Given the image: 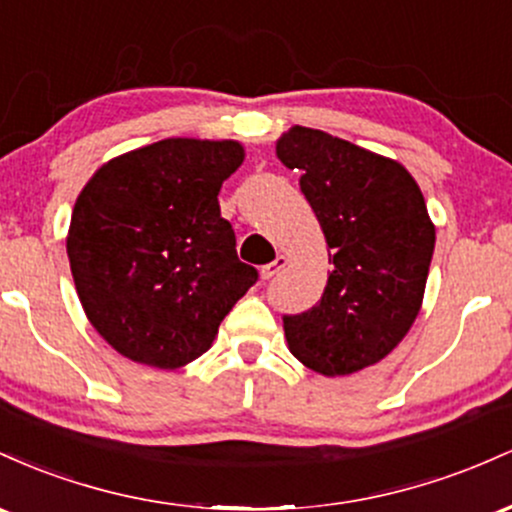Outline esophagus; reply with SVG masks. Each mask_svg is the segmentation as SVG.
<instances>
[{
    "instance_id": "obj_1",
    "label": "esophagus",
    "mask_w": 512,
    "mask_h": 512,
    "mask_svg": "<svg viewBox=\"0 0 512 512\" xmlns=\"http://www.w3.org/2000/svg\"><path fill=\"white\" fill-rule=\"evenodd\" d=\"M285 266H287V258H285V256H278L273 263H266V266L261 268V278H263V280H271V278H275V275H278L280 271H283Z\"/></svg>"
}]
</instances>
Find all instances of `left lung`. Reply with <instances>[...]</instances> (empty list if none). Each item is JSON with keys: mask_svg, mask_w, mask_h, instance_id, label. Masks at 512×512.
Listing matches in <instances>:
<instances>
[{"mask_svg": "<svg viewBox=\"0 0 512 512\" xmlns=\"http://www.w3.org/2000/svg\"><path fill=\"white\" fill-rule=\"evenodd\" d=\"M275 154L302 171L333 263L321 300L283 317L290 353L326 377L380 363L411 329L426 290L435 227L421 188L392 159L300 125Z\"/></svg>", "mask_w": 512, "mask_h": 512, "instance_id": "left-lung-1", "label": "left lung"}]
</instances>
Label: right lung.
Masks as SVG:
<instances>
[{
	"label": "right lung",
	"mask_w": 512,
	"mask_h": 512,
	"mask_svg": "<svg viewBox=\"0 0 512 512\" xmlns=\"http://www.w3.org/2000/svg\"><path fill=\"white\" fill-rule=\"evenodd\" d=\"M239 142L159 140L103 164L74 203L67 256L91 326L125 358L176 370L200 358L258 280L220 215Z\"/></svg>",
	"instance_id": "obj_1"
}]
</instances>
